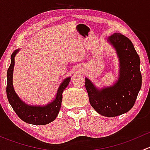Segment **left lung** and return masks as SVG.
Segmentation results:
<instances>
[{
	"label": "left lung",
	"instance_id": "obj_1",
	"mask_svg": "<svg viewBox=\"0 0 150 150\" xmlns=\"http://www.w3.org/2000/svg\"><path fill=\"white\" fill-rule=\"evenodd\" d=\"M107 41L118 57V80L113 86L102 89H98L87 78L85 84L93 108L105 117H115L129 111L135 104L142 87L140 59L132 42L123 35L114 33Z\"/></svg>",
	"mask_w": 150,
	"mask_h": 150
}]
</instances>
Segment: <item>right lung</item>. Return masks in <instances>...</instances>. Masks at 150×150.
Segmentation results:
<instances>
[{"label": "right lung", "instance_id": "obj_1", "mask_svg": "<svg viewBox=\"0 0 150 150\" xmlns=\"http://www.w3.org/2000/svg\"><path fill=\"white\" fill-rule=\"evenodd\" d=\"M19 51V49L14 51L11 56V64L7 71V98L13 110L23 121L33 125H46L57 118L61 107L63 91L70 82V78H67L60 84L55 99L46 105L34 106L25 104L16 94L13 86L14 58Z\"/></svg>", "mask_w": 150, "mask_h": 150}]
</instances>
